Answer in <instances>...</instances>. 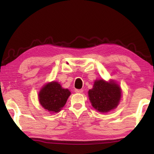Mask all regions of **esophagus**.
Segmentation results:
<instances>
[{"mask_svg":"<svg viewBox=\"0 0 154 154\" xmlns=\"http://www.w3.org/2000/svg\"><path fill=\"white\" fill-rule=\"evenodd\" d=\"M75 92H76V93H79V94H81V93H82L83 92V90H78V89H76V90H75Z\"/></svg>","mask_w":154,"mask_h":154,"instance_id":"34e87169","label":"esophagus"}]
</instances>
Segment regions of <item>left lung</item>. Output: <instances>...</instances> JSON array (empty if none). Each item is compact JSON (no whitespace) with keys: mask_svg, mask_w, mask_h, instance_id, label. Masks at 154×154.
Instances as JSON below:
<instances>
[{"mask_svg":"<svg viewBox=\"0 0 154 154\" xmlns=\"http://www.w3.org/2000/svg\"><path fill=\"white\" fill-rule=\"evenodd\" d=\"M88 96L94 108L100 113H107L116 109L122 97L119 85L113 80H96L93 88L88 91Z\"/></svg>","mask_w":154,"mask_h":154,"instance_id":"1","label":"left lung"}]
</instances>
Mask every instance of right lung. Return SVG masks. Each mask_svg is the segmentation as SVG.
<instances>
[{"label": "right lung", "mask_w": 154, "mask_h": 154, "mask_svg": "<svg viewBox=\"0 0 154 154\" xmlns=\"http://www.w3.org/2000/svg\"><path fill=\"white\" fill-rule=\"evenodd\" d=\"M71 95L68 89L62 88L58 82L47 83L38 93L40 105L50 113H57L61 110Z\"/></svg>", "instance_id": "add662e5"}]
</instances>
